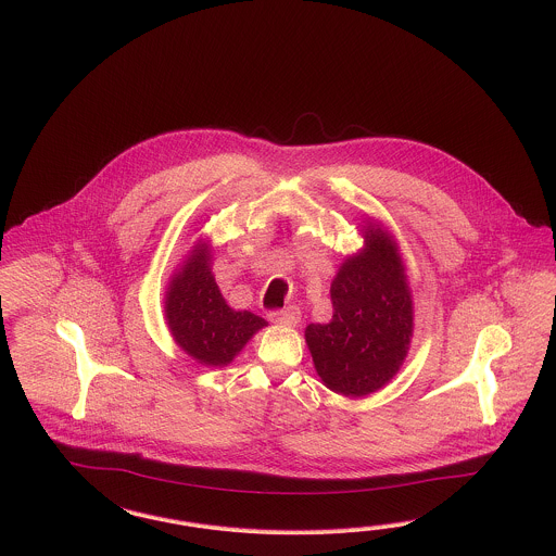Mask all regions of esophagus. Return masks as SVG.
<instances>
[{
  "instance_id": "1",
  "label": "esophagus",
  "mask_w": 556,
  "mask_h": 556,
  "mask_svg": "<svg viewBox=\"0 0 556 556\" xmlns=\"http://www.w3.org/2000/svg\"><path fill=\"white\" fill-rule=\"evenodd\" d=\"M271 321L282 325V327H296L301 321V311L296 306H287L285 311H278L271 315Z\"/></svg>"
}]
</instances>
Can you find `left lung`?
Segmentation results:
<instances>
[{"mask_svg":"<svg viewBox=\"0 0 556 556\" xmlns=\"http://www.w3.org/2000/svg\"><path fill=\"white\" fill-rule=\"evenodd\" d=\"M364 223V245L341 262L331 282V321L305 329L317 375L341 396L387 387L412 348L413 292L399 243L380 220Z\"/></svg>","mask_w":556,"mask_h":556,"instance_id":"8db88e82","label":"left lung"}]
</instances>
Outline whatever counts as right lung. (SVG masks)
Listing matches in <instances>:
<instances>
[{
    "mask_svg": "<svg viewBox=\"0 0 556 556\" xmlns=\"http://www.w3.org/2000/svg\"><path fill=\"white\" fill-rule=\"evenodd\" d=\"M213 243L200 237L174 269L163 299V315L181 352L208 368L229 366L268 321L235 311L216 287Z\"/></svg>",
    "mask_w": 556,
    "mask_h": 556,
    "instance_id": "right-lung-1",
    "label": "right lung"
}]
</instances>
